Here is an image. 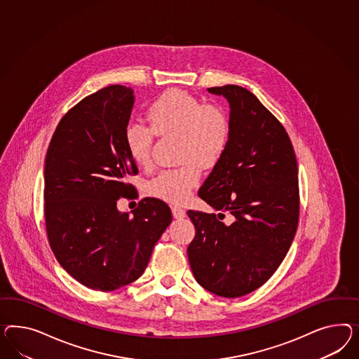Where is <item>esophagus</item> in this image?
Listing matches in <instances>:
<instances>
[{
  "label": "esophagus",
  "instance_id": "esophagus-1",
  "mask_svg": "<svg viewBox=\"0 0 359 359\" xmlns=\"http://www.w3.org/2000/svg\"><path fill=\"white\" fill-rule=\"evenodd\" d=\"M171 210H172V215H174V218H176V219H182V218L187 217V213H185V210L183 208L172 206Z\"/></svg>",
  "mask_w": 359,
  "mask_h": 359
}]
</instances>
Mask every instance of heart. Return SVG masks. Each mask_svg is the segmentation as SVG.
<instances>
[{
	"mask_svg": "<svg viewBox=\"0 0 359 359\" xmlns=\"http://www.w3.org/2000/svg\"><path fill=\"white\" fill-rule=\"evenodd\" d=\"M150 128L132 123L126 128V151L136 165L151 162L154 133L182 135L179 168L163 170L149 183V192L168 203L187 201L200 183V168L215 165L222 156L230 137V124L221 107L204 104L198 97L182 90H168L147 109Z\"/></svg>",
	"mask_w": 359,
	"mask_h": 359,
	"instance_id": "1",
	"label": "heart"
}]
</instances>
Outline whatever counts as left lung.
Here are the masks:
<instances>
[{"label":"left lung","instance_id":"left-lung-1","mask_svg":"<svg viewBox=\"0 0 359 359\" xmlns=\"http://www.w3.org/2000/svg\"><path fill=\"white\" fill-rule=\"evenodd\" d=\"M230 107V137L198 196L218 213L189 210L196 281L224 298L259 289L278 269L298 227V165L281 123L247 88H208ZM224 212L232 222H222Z\"/></svg>","mask_w":359,"mask_h":359}]
</instances>
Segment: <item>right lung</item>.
<instances>
[{
  "instance_id": "right-lung-1",
  "label": "right lung",
  "mask_w": 359,
  "mask_h": 359,
  "mask_svg": "<svg viewBox=\"0 0 359 359\" xmlns=\"http://www.w3.org/2000/svg\"><path fill=\"white\" fill-rule=\"evenodd\" d=\"M133 90L111 85L61 118L44 165V215L60 265L93 290L114 291L142 276L155 243L172 221L168 205L144 198L132 215L117 200L138 172L126 151Z\"/></svg>"
}]
</instances>
